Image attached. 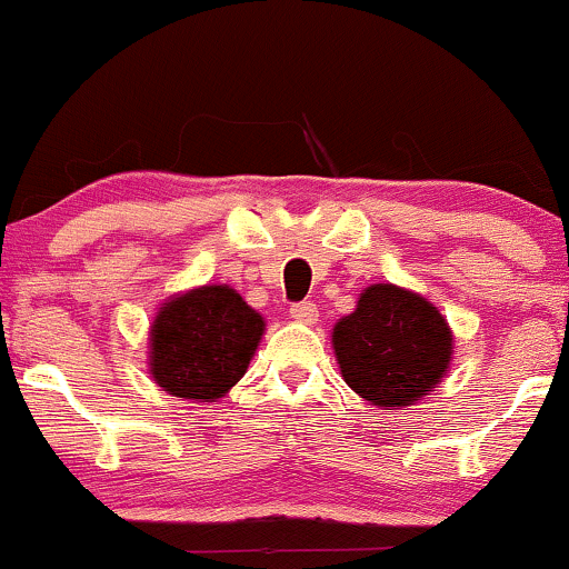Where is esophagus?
<instances>
[{"label": "esophagus", "mask_w": 569, "mask_h": 569, "mask_svg": "<svg viewBox=\"0 0 569 569\" xmlns=\"http://www.w3.org/2000/svg\"><path fill=\"white\" fill-rule=\"evenodd\" d=\"M291 318H297V321L302 323H316L318 321V307L312 302H293L289 307Z\"/></svg>", "instance_id": "obj_1"}]
</instances>
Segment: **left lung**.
<instances>
[{
  "label": "left lung",
  "mask_w": 569,
  "mask_h": 569,
  "mask_svg": "<svg viewBox=\"0 0 569 569\" xmlns=\"http://www.w3.org/2000/svg\"><path fill=\"white\" fill-rule=\"evenodd\" d=\"M331 339L345 382L375 407L420 401L452 358V331L441 312L390 283L369 286Z\"/></svg>",
  "instance_id": "1"
}]
</instances>
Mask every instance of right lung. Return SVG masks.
Returning <instances> with one entry per match:
<instances>
[{
  "label": "right lung",
  "mask_w": 569,
  "mask_h": 569,
  "mask_svg": "<svg viewBox=\"0 0 569 569\" xmlns=\"http://www.w3.org/2000/svg\"><path fill=\"white\" fill-rule=\"evenodd\" d=\"M264 321L230 286H202L160 310L152 377L171 396L213 401L246 375Z\"/></svg>",
  "instance_id": "obj_1"
}]
</instances>
